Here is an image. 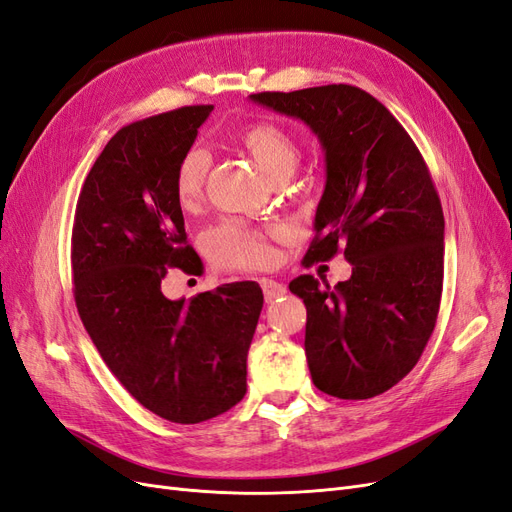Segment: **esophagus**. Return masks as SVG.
<instances>
[{
  "mask_svg": "<svg viewBox=\"0 0 512 512\" xmlns=\"http://www.w3.org/2000/svg\"><path fill=\"white\" fill-rule=\"evenodd\" d=\"M260 288H262V292H265V299H267V301L280 299V297H284V294L288 292L284 284L275 282V280H269V277H262V280H260Z\"/></svg>",
  "mask_w": 512,
  "mask_h": 512,
  "instance_id": "34e87169",
  "label": "esophagus"
}]
</instances>
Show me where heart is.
<instances>
[{"label":"heart","instance_id":"obj_1","mask_svg":"<svg viewBox=\"0 0 512 512\" xmlns=\"http://www.w3.org/2000/svg\"><path fill=\"white\" fill-rule=\"evenodd\" d=\"M239 145L273 181L288 179L299 164V147L294 138L275 123H252L239 134ZM209 153L190 147L181 153L175 166L173 188L181 209H194L209 175ZM284 235V228H258L241 220H224L205 232L207 256L222 269H258L271 262V239Z\"/></svg>","mask_w":512,"mask_h":512}]
</instances>
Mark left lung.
Wrapping results in <instances>:
<instances>
[{
  "mask_svg": "<svg viewBox=\"0 0 512 512\" xmlns=\"http://www.w3.org/2000/svg\"><path fill=\"white\" fill-rule=\"evenodd\" d=\"M252 102L301 119L324 151L327 183L307 265L344 250L350 280L299 275L290 292L307 307L305 354L322 393L369 399L421 359L438 320L444 215L421 151L367 91L324 85L262 91Z\"/></svg>",
  "mask_w": 512,
  "mask_h": 512,
  "instance_id": "8db88e82",
  "label": "left lung"
}]
</instances>
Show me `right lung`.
Here are the masks:
<instances>
[{
    "mask_svg": "<svg viewBox=\"0 0 512 512\" xmlns=\"http://www.w3.org/2000/svg\"><path fill=\"white\" fill-rule=\"evenodd\" d=\"M213 111L183 106L121 128L91 166L72 228L74 299L85 329L138 404L194 425L237 406L262 309L256 282L170 301L168 267L196 273L173 175Z\"/></svg>",
    "mask_w": 512,
    "mask_h": 512,
    "instance_id": "1",
    "label": "right lung"
}]
</instances>
